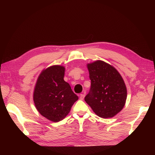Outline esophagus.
Returning <instances> with one entry per match:
<instances>
[{"instance_id": "1", "label": "esophagus", "mask_w": 155, "mask_h": 155, "mask_svg": "<svg viewBox=\"0 0 155 155\" xmlns=\"http://www.w3.org/2000/svg\"><path fill=\"white\" fill-rule=\"evenodd\" d=\"M85 92H83L82 94H81L80 96H79V98H80V100H83L84 99V97H85Z\"/></svg>"}]
</instances>
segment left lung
I'll list each match as a JSON object with an SVG mask.
<instances>
[{
    "label": "left lung",
    "instance_id": "left-lung-1",
    "mask_svg": "<svg viewBox=\"0 0 155 155\" xmlns=\"http://www.w3.org/2000/svg\"><path fill=\"white\" fill-rule=\"evenodd\" d=\"M91 86L85 101L103 118L114 116L123 109L127 88L121 75L111 65L102 61L87 64Z\"/></svg>",
    "mask_w": 155,
    "mask_h": 155
}]
</instances>
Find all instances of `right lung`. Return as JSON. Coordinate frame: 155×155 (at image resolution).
Masks as SVG:
<instances>
[{
    "mask_svg": "<svg viewBox=\"0 0 155 155\" xmlns=\"http://www.w3.org/2000/svg\"><path fill=\"white\" fill-rule=\"evenodd\" d=\"M64 75L63 67L55 65L46 68L39 76L34 90L36 109L54 122L63 120L78 100L69 84L64 81Z\"/></svg>",
    "mask_w": 155,
    "mask_h": 155,
    "instance_id": "obj_1",
    "label": "right lung"
}]
</instances>
